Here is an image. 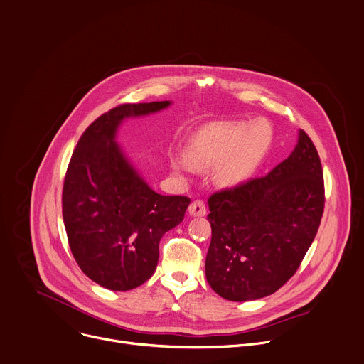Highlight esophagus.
<instances>
[{
	"label": "esophagus",
	"mask_w": 364,
	"mask_h": 364,
	"mask_svg": "<svg viewBox=\"0 0 364 364\" xmlns=\"http://www.w3.org/2000/svg\"><path fill=\"white\" fill-rule=\"evenodd\" d=\"M188 211L191 215H205V213H207L205 203L203 200H196L190 204Z\"/></svg>",
	"instance_id": "34e87169"
}]
</instances>
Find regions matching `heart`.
Returning a JSON list of instances; mask_svg holds the SVG:
<instances>
[{
  "instance_id": "b5f03b06",
  "label": "heart",
  "mask_w": 364,
  "mask_h": 364,
  "mask_svg": "<svg viewBox=\"0 0 364 364\" xmlns=\"http://www.w3.org/2000/svg\"><path fill=\"white\" fill-rule=\"evenodd\" d=\"M273 141L272 127L266 121L246 123H215L203 129L190 146L194 164L213 167L224 161L218 177L224 184L235 186L253 176L264 160ZM176 164L193 170L188 159L181 157Z\"/></svg>"
}]
</instances>
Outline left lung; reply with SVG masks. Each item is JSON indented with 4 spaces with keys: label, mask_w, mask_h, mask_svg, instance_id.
<instances>
[{
    "label": "left lung",
    "mask_w": 364,
    "mask_h": 364,
    "mask_svg": "<svg viewBox=\"0 0 364 364\" xmlns=\"http://www.w3.org/2000/svg\"><path fill=\"white\" fill-rule=\"evenodd\" d=\"M210 287L231 301L277 291L300 267L324 211L318 153L300 130L294 151L266 177L221 188L208 198Z\"/></svg>",
    "instance_id": "1"
}]
</instances>
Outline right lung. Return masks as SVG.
<instances>
[{"instance_id": "obj_1", "label": "right lung", "mask_w": 364, "mask_h": 364, "mask_svg": "<svg viewBox=\"0 0 364 364\" xmlns=\"http://www.w3.org/2000/svg\"><path fill=\"white\" fill-rule=\"evenodd\" d=\"M170 101L119 104L85 129L63 186V218L71 253L97 284L126 291L146 283L166 231L184 218L190 198L153 191L114 141L121 119L166 108Z\"/></svg>"}]
</instances>
